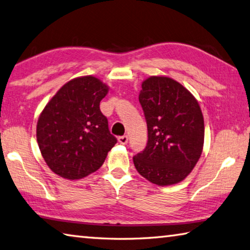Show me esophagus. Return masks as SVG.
Returning a JSON list of instances; mask_svg holds the SVG:
<instances>
[{"label": "esophagus", "mask_w": 250, "mask_h": 250, "mask_svg": "<svg viewBox=\"0 0 250 250\" xmlns=\"http://www.w3.org/2000/svg\"><path fill=\"white\" fill-rule=\"evenodd\" d=\"M118 141H119L120 144L125 145L126 143H128V137H126V135H122V137L118 138Z\"/></svg>", "instance_id": "1"}]
</instances>
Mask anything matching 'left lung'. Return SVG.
<instances>
[{
  "instance_id": "left-lung-1",
  "label": "left lung",
  "mask_w": 250,
  "mask_h": 250,
  "mask_svg": "<svg viewBox=\"0 0 250 250\" xmlns=\"http://www.w3.org/2000/svg\"><path fill=\"white\" fill-rule=\"evenodd\" d=\"M139 101L147 125V144L133 157L141 176L157 186L178 184L201 156L204 120L193 95L168 76L143 81Z\"/></svg>"
}]
</instances>
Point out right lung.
Masks as SVG:
<instances>
[{
	"label": "right lung",
	"mask_w": 250,
	"mask_h": 250,
	"mask_svg": "<svg viewBox=\"0 0 250 250\" xmlns=\"http://www.w3.org/2000/svg\"><path fill=\"white\" fill-rule=\"evenodd\" d=\"M109 87L92 75L65 83L37 122V142L49 168L75 180L96 171L117 143L99 108Z\"/></svg>",
	"instance_id": "add662e5"
}]
</instances>
